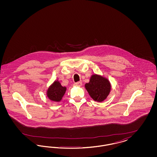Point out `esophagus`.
<instances>
[{
    "instance_id": "1",
    "label": "esophagus",
    "mask_w": 157,
    "mask_h": 157,
    "mask_svg": "<svg viewBox=\"0 0 157 157\" xmlns=\"http://www.w3.org/2000/svg\"><path fill=\"white\" fill-rule=\"evenodd\" d=\"M74 85H75V86H81L82 85V82H76V83H74Z\"/></svg>"
}]
</instances>
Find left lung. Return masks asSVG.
Here are the masks:
<instances>
[{"label":"left lung","mask_w":157,"mask_h":157,"mask_svg":"<svg viewBox=\"0 0 157 157\" xmlns=\"http://www.w3.org/2000/svg\"><path fill=\"white\" fill-rule=\"evenodd\" d=\"M85 86L90 97L98 102L105 100L111 90V84L109 81L99 75H92L90 82L86 83Z\"/></svg>","instance_id":"left-lung-1"}]
</instances>
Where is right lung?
Wrapping results in <instances>:
<instances>
[{
    "mask_svg": "<svg viewBox=\"0 0 157 157\" xmlns=\"http://www.w3.org/2000/svg\"><path fill=\"white\" fill-rule=\"evenodd\" d=\"M66 90V87H63L59 82L55 81L47 90V96L51 101L59 102L64 95Z\"/></svg>",
    "mask_w": 157,
    "mask_h": 157,
    "instance_id": "right-lung-1",
    "label": "right lung"
}]
</instances>
